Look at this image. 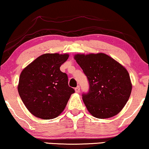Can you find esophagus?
<instances>
[{
    "label": "esophagus",
    "mask_w": 149,
    "mask_h": 149,
    "mask_svg": "<svg viewBox=\"0 0 149 149\" xmlns=\"http://www.w3.org/2000/svg\"><path fill=\"white\" fill-rule=\"evenodd\" d=\"M74 90H75V91H76L77 93H79V92H80V87L77 86V87H75Z\"/></svg>",
    "instance_id": "esophagus-1"
}]
</instances>
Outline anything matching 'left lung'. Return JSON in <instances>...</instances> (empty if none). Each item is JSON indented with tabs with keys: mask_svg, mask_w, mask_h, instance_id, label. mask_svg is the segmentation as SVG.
I'll return each mask as SVG.
<instances>
[{
	"mask_svg": "<svg viewBox=\"0 0 149 149\" xmlns=\"http://www.w3.org/2000/svg\"><path fill=\"white\" fill-rule=\"evenodd\" d=\"M74 58L88 79L89 92L82 96L91 115L98 119L117 115L129 100L132 89L125 67L103 53L77 54Z\"/></svg>",
	"mask_w": 149,
	"mask_h": 149,
	"instance_id": "obj_1",
	"label": "left lung"
}]
</instances>
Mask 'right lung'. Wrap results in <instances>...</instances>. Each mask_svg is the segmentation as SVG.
<instances>
[{"mask_svg":"<svg viewBox=\"0 0 149 149\" xmlns=\"http://www.w3.org/2000/svg\"><path fill=\"white\" fill-rule=\"evenodd\" d=\"M68 54H45L28 65L20 74L18 92L32 115L52 119L64 111L74 89L68 86V76L60 70Z\"/></svg>","mask_w":149,"mask_h":149,"instance_id":"right-lung-1","label":"right lung"}]
</instances>
